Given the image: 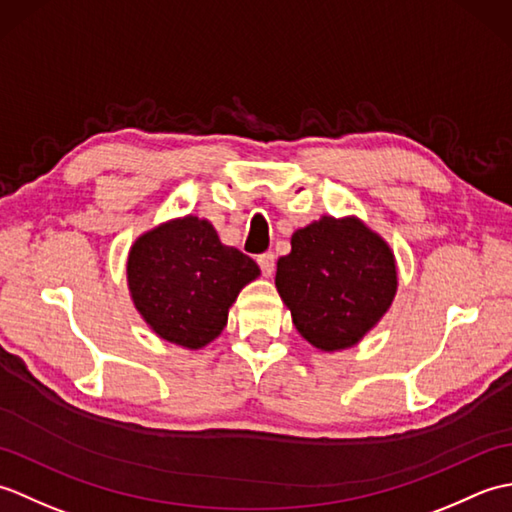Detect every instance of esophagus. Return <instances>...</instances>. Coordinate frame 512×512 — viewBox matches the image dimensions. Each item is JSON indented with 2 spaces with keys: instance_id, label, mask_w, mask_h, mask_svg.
Masks as SVG:
<instances>
[{
  "instance_id": "34e87169",
  "label": "esophagus",
  "mask_w": 512,
  "mask_h": 512,
  "mask_svg": "<svg viewBox=\"0 0 512 512\" xmlns=\"http://www.w3.org/2000/svg\"><path fill=\"white\" fill-rule=\"evenodd\" d=\"M257 264H259V268H262L264 277H270V275H273V270H275V255L273 253L259 255L257 257Z\"/></svg>"
}]
</instances>
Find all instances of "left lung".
Listing matches in <instances>:
<instances>
[{"instance_id":"1","label":"left lung","mask_w":512,"mask_h":512,"mask_svg":"<svg viewBox=\"0 0 512 512\" xmlns=\"http://www.w3.org/2000/svg\"><path fill=\"white\" fill-rule=\"evenodd\" d=\"M275 286L297 332L319 352L363 341L394 303V250L361 217L321 215L290 237Z\"/></svg>"}]
</instances>
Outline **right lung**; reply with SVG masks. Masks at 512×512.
<instances>
[{
    "label": "right lung",
    "instance_id": "add662e5",
    "mask_svg": "<svg viewBox=\"0 0 512 512\" xmlns=\"http://www.w3.org/2000/svg\"><path fill=\"white\" fill-rule=\"evenodd\" d=\"M259 266L224 246L198 215L171 217L140 233L127 255V288L136 312L158 339L202 350L222 334L228 310Z\"/></svg>",
    "mask_w": 512,
    "mask_h": 512
}]
</instances>
